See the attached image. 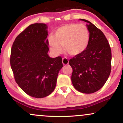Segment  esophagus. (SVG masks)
Returning a JSON list of instances; mask_svg holds the SVG:
<instances>
[{
  "mask_svg": "<svg viewBox=\"0 0 123 123\" xmlns=\"http://www.w3.org/2000/svg\"><path fill=\"white\" fill-rule=\"evenodd\" d=\"M62 63L63 65H68L69 63V61L68 59L67 58L64 57L62 59Z\"/></svg>",
  "mask_w": 123,
  "mask_h": 123,
  "instance_id": "esophagus-1",
  "label": "esophagus"
}]
</instances>
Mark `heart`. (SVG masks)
<instances>
[{
	"mask_svg": "<svg viewBox=\"0 0 123 123\" xmlns=\"http://www.w3.org/2000/svg\"><path fill=\"white\" fill-rule=\"evenodd\" d=\"M90 40V31L86 25L69 23L58 28L54 37H49V42L55 53H61L62 46L66 53L76 56L85 51L88 47Z\"/></svg>",
	"mask_w": 123,
	"mask_h": 123,
	"instance_id": "b5f03b06",
	"label": "heart"
}]
</instances>
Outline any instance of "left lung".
<instances>
[{"instance_id":"1","label":"left lung","mask_w":123,"mask_h":123,"mask_svg":"<svg viewBox=\"0 0 123 123\" xmlns=\"http://www.w3.org/2000/svg\"><path fill=\"white\" fill-rule=\"evenodd\" d=\"M87 28L90 33L88 47L84 53L70 59L72 68V82L79 92L91 94L105 84L111 72V51L105 35L90 21Z\"/></svg>"}]
</instances>
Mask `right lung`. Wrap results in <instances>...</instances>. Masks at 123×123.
Masks as SVG:
<instances>
[{"label": "right lung", "instance_id": "right-lung-1", "mask_svg": "<svg viewBox=\"0 0 123 123\" xmlns=\"http://www.w3.org/2000/svg\"><path fill=\"white\" fill-rule=\"evenodd\" d=\"M45 24H33L17 36L11 50L10 65L15 80L28 95L44 98L54 90L61 57L50 58Z\"/></svg>", "mask_w": 123, "mask_h": 123}]
</instances>
